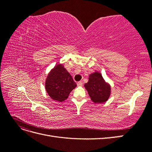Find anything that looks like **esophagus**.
Returning a JSON list of instances; mask_svg holds the SVG:
<instances>
[{"label":"esophagus","instance_id":"esophagus-1","mask_svg":"<svg viewBox=\"0 0 152 152\" xmlns=\"http://www.w3.org/2000/svg\"><path fill=\"white\" fill-rule=\"evenodd\" d=\"M82 85H83V82H82L80 81V82H77V86L81 87V86H82Z\"/></svg>","mask_w":152,"mask_h":152}]
</instances>
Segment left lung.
Returning <instances> with one entry per match:
<instances>
[{"label": "left lung", "mask_w": 152, "mask_h": 152, "mask_svg": "<svg viewBox=\"0 0 152 152\" xmlns=\"http://www.w3.org/2000/svg\"><path fill=\"white\" fill-rule=\"evenodd\" d=\"M91 100L95 103L107 102L111 93V87L106 82L99 72H96L89 76V81L84 84Z\"/></svg>", "instance_id": "1"}]
</instances>
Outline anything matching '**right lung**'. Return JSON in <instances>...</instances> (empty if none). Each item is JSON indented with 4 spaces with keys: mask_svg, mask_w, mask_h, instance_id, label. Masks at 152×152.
Returning a JSON list of instances; mask_svg holds the SVG:
<instances>
[{
    "mask_svg": "<svg viewBox=\"0 0 152 152\" xmlns=\"http://www.w3.org/2000/svg\"><path fill=\"white\" fill-rule=\"evenodd\" d=\"M45 89L49 96L59 102L66 100L77 84L72 77L61 64L54 66L45 80Z\"/></svg>",
    "mask_w": 152,
    "mask_h": 152,
    "instance_id": "add662e5",
    "label": "right lung"
}]
</instances>
